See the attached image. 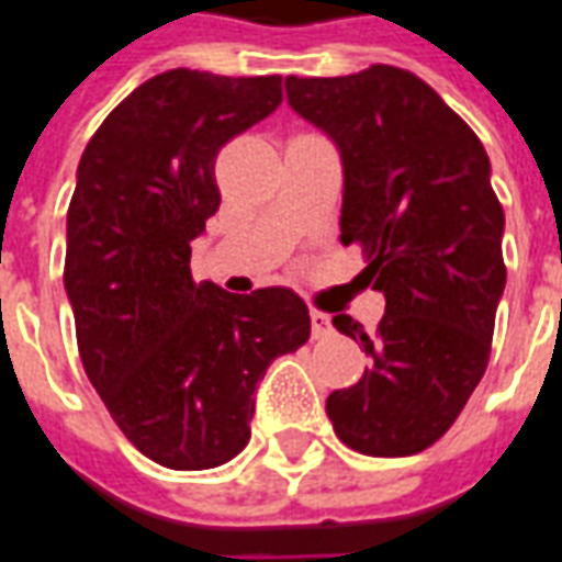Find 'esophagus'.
Listing matches in <instances>:
<instances>
[{"label": "esophagus", "mask_w": 562, "mask_h": 562, "mask_svg": "<svg viewBox=\"0 0 562 562\" xmlns=\"http://www.w3.org/2000/svg\"><path fill=\"white\" fill-rule=\"evenodd\" d=\"M310 331H313V337H325L331 331V319L325 313H319V310H313L310 313Z\"/></svg>", "instance_id": "1"}]
</instances>
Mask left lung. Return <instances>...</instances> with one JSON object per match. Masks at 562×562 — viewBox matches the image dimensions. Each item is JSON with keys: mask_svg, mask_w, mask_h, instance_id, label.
<instances>
[{"mask_svg": "<svg viewBox=\"0 0 562 562\" xmlns=\"http://www.w3.org/2000/svg\"><path fill=\"white\" fill-rule=\"evenodd\" d=\"M285 100L340 155V240L362 243L386 297L376 335L337 313L371 364L325 402L337 438L368 457H411L445 435L490 359L505 292V213L472 127L395 66L285 78Z\"/></svg>", "mask_w": 562, "mask_h": 562, "instance_id": "8db88e82", "label": "left lung"}]
</instances>
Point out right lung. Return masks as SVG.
Returning a JSON list of instances; mask_svg holds the SVG:
<instances>
[{
    "mask_svg": "<svg viewBox=\"0 0 562 562\" xmlns=\"http://www.w3.org/2000/svg\"><path fill=\"white\" fill-rule=\"evenodd\" d=\"M280 103L282 76L170 69L133 90L78 160L63 285L81 364L131 445L176 472L249 445L258 383L310 337L292 289L231 294L188 268L222 203L218 148Z\"/></svg>",
    "mask_w": 562,
    "mask_h": 562,
    "instance_id": "obj_1",
    "label": "right lung"
}]
</instances>
